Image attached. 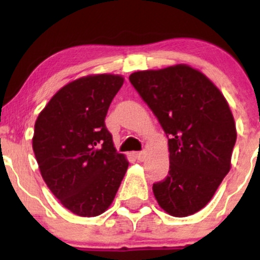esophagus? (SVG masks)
<instances>
[{
    "label": "esophagus",
    "instance_id": "obj_1",
    "mask_svg": "<svg viewBox=\"0 0 260 260\" xmlns=\"http://www.w3.org/2000/svg\"><path fill=\"white\" fill-rule=\"evenodd\" d=\"M134 156H136L137 160L144 161V159H145V153H144V151H139V153L134 154Z\"/></svg>",
    "mask_w": 260,
    "mask_h": 260
}]
</instances>
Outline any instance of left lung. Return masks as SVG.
Segmentation results:
<instances>
[{
  "label": "left lung",
  "mask_w": 260,
  "mask_h": 260,
  "mask_svg": "<svg viewBox=\"0 0 260 260\" xmlns=\"http://www.w3.org/2000/svg\"><path fill=\"white\" fill-rule=\"evenodd\" d=\"M129 80L169 137L170 171L153 184L164 211L176 217L203 209L231 169L237 131L228 100L188 64L134 72Z\"/></svg>",
  "instance_id": "left-lung-1"
}]
</instances>
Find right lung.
<instances>
[{
	"label": "right lung",
	"mask_w": 260,
	"mask_h": 260,
	"mask_svg": "<svg viewBox=\"0 0 260 260\" xmlns=\"http://www.w3.org/2000/svg\"><path fill=\"white\" fill-rule=\"evenodd\" d=\"M120 74H89L62 86L35 121L32 150L45 183L71 213L94 217L109 209L126 174V155L105 126Z\"/></svg>",
	"instance_id": "add662e5"
}]
</instances>
